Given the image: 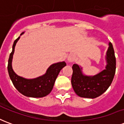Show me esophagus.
Masks as SVG:
<instances>
[{
	"label": "esophagus",
	"instance_id": "34e87169",
	"mask_svg": "<svg viewBox=\"0 0 124 124\" xmlns=\"http://www.w3.org/2000/svg\"><path fill=\"white\" fill-rule=\"evenodd\" d=\"M74 57L73 55H69L68 57V62H72L74 61Z\"/></svg>",
	"mask_w": 124,
	"mask_h": 124
}]
</instances>
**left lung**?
I'll return each instance as SVG.
<instances>
[{
  "label": "left lung",
  "instance_id": "left-lung-1",
  "mask_svg": "<svg viewBox=\"0 0 124 124\" xmlns=\"http://www.w3.org/2000/svg\"><path fill=\"white\" fill-rule=\"evenodd\" d=\"M106 60L107 62L106 69L94 76L84 75L82 68L76 64L73 65L71 83L75 93L78 96L96 98L109 88L114 77L116 68L114 50L111 42H109Z\"/></svg>",
  "mask_w": 124,
  "mask_h": 124
}]
</instances>
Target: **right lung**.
I'll return each instance as SVG.
<instances>
[{"mask_svg": "<svg viewBox=\"0 0 124 124\" xmlns=\"http://www.w3.org/2000/svg\"><path fill=\"white\" fill-rule=\"evenodd\" d=\"M23 32L20 34L22 35ZM20 36L16 39L12 46L8 63V72L13 85L20 93L24 96L32 98H42L50 93L53 88L57 76L63 68L66 65L65 62H60L52 64L46 70L45 74L34 79H26L18 76L12 67V60L15 52L16 44Z\"/></svg>", "mask_w": 124, "mask_h": 124, "instance_id": "add662e5", "label": "right lung"}]
</instances>
